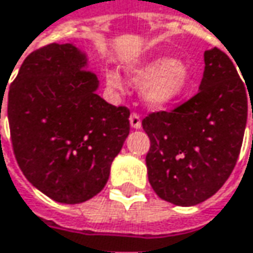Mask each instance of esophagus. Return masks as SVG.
I'll use <instances>...</instances> for the list:
<instances>
[{
	"mask_svg": "<svg viewBox=\"0 0 253 253\" xmlns=\"http://www.w3.org/2000/svg\"><path fill=\"white\" fill-rule=\"evenodd\" d=\"M130 126L133 127V128H136V130L142 127V120H140L139 114L133 113V114L130 116Z\"/></svg>",
	"mask_w": 253,
	"mask_h": 253,
	"instance_id": "1",
	"label": "esophagus"
}]
</instances>
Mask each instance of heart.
Returning a JSON list of instances; mask_svg holds the SVG:
<instances>
[{"instance_id":"b5f03b06","label":"heart","mask_w":253,"mask_h":253,"mask_svg":"<svg viewBox=\"0 0 253 253\" xmlns=\"http://www.w3.org/2000/svg\"><path fill=\"white\" fill-rule=\"evenodd\" d=\"M127 77L134 85H140L142 100L150 108L162 110L179 101L191 85V71L182 60L159 56L133 65ZM107 84L116 91L123 89V80L116 71L107 74Z\"/></svg>"}]
</instances>
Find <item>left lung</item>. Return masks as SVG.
<instances>
[{"mask_svg": "<svg viewBox=\"0 0 253 253\" xmlns=\"http://www.w3.org/2000/svg\"><path fill=\"white\" fill-rule=\"evenodd\" d=\"M204 65L191 100L172 111L152 113L142 122L150 139V185L158 197L182 207L216 194L232 173L243 142L247 97L252 98L224 52L206 50Z\"/></svg>", "mask_w": 253, "mask_h": 253, "instance_id": "8db88e82", "label": "left lung"}]
</instances>
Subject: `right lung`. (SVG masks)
<instances>
[{
	"label": "right lung",
	"instance_id": "right-lung-1",
	"mask_svg": "<svg viewBox=\"0 0 253 253\" xmlns=\"http://www.w3.org/2000/svg\"><path fill=\"white\" fill-rule=\"evenodd\" d=\"M98 86L86 53L72 43L30 53L10 86L15 159L36 188L58 203L98 194L128 136L130 111L103 100Z\"/></svg>",
	"mask_w": 253,
	"mask_h": 253
}]
</instances>
